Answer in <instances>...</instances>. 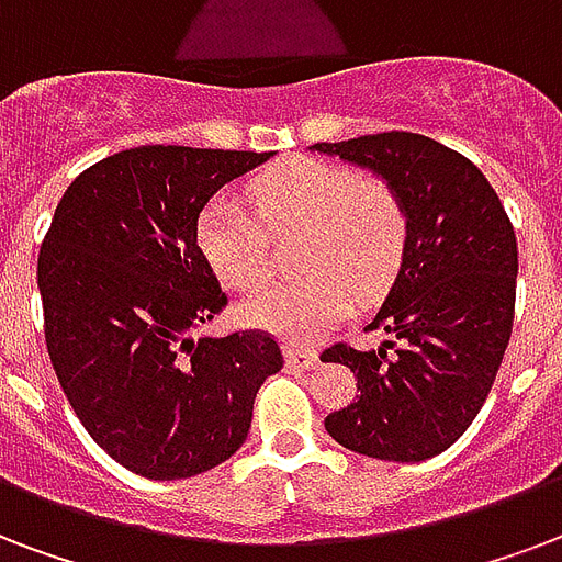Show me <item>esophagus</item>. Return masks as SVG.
<instances>
[{
	"instance_id": "esophagus-1",
	"label": "esophagus",
	"mask_w": 562,
	"mask_h": 562,
	"mask_svg": "<svg viewBox=\"0 0 562 562\" xmlns=\"http://www.w3.org/2000/svg\"><path fill=\"white\" fill-rule=\"evenodd\" d=\"M282 353H285L289 368H297V371H310V368L318 366V353H315V350L300 348V345H291V341L282 345Z\"/></svg>"
}]
</instances>
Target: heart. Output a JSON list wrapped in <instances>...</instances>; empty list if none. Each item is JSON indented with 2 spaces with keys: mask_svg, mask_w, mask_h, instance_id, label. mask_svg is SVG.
Here are the masks:
<instances>
[{
  "mask_svg": "<svg viewBox=\"0 0 562 562\" xmlns=\"http://www.w3.org/2000/svg\"><path fill=\"white\" fill-rule=\"evenodd\" d=\"M250 205L212 196L196 221V244L233 289L262 280L271 234L303 229L294 250L300 273L268 280L241 300L238 318L280 336L306 338L348 310L350 300L383 294L401 271L409 217L383 179L318 158H294L256 177Z\"/></svg>",
  "mask_w": 562,
  "mask_h": 562,
  "instance_id": "b5f03b06",
  "label": "heart"
}]
</instances>
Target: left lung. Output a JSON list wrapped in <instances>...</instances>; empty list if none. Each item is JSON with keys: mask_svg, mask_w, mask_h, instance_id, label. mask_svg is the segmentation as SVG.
Masks as SVG:
<instances>
[{"mask_svg": "<svg viewBox=\"0 0 562 562\" xmlns=\"http://www.w3.org/2000/svg\"><path fill=\"white\" fill-rule=\"evenodd\" d=\"M312 149L385 179L409 217L395 285L366 327L395 341L324 353L353 371L359 392L324 427L374 460H430L477 418L509 345L519 273L513 224L481 170L434 138L380 132Z\"/></svg>", "mask_w": 562, "mask_h": 562, "instance_id": "left-lung-1", "label": "left lung"}]
</instances>
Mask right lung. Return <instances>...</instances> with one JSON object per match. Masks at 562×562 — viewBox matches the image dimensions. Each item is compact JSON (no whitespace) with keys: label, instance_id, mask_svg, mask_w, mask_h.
Here are the masks:
<instances>
[{"label":"right lung","instance_id":"right-lung-1","mask_svg":"<svg viewBox=\"0 0 562 562\" xmlns=\"http://www.w3.org/2000/svg\"><path fill=\"white\" fill-rule=\"evenodd\" d=\"M273 153L135 147L72 179L37 256L55 376L91 439L149 481L229 460L252 401L282 368L262 329L196 338L226 294L196 244V217Z\"/></svg>","mask_w":562,"mask_h":562}]
</instances>
